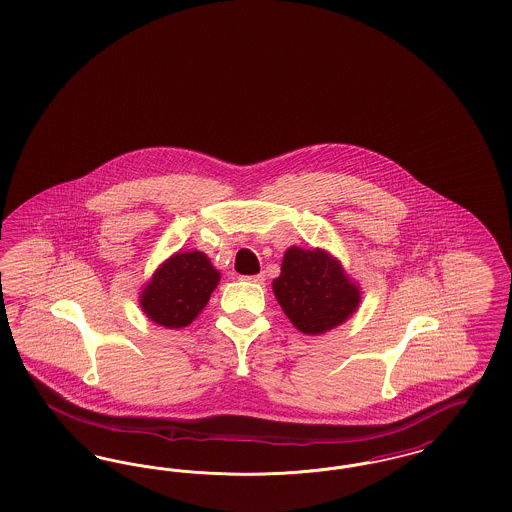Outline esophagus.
Instances as JSON below:
<instances>
[{
    "mask_svg": "<svg viewBox=\"0 0 512 512\" xmlns=\"http://www.w3.org/2000/svg\"><path fill=\"white\" fill-rule=\"evenodd\" d=\"M246 280L253 282V284H265V274L259 272V274H255V276H247Z\"/></svg>",
    "mask_w": 512,
    "mask_h": 512,
    "instance_id": "1",
    "label": "esophagus"
}]
</instances>
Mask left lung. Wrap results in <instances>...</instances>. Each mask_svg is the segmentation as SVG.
<instances>
[{
    "label": "left lung",
    "mask_w": 512,
    "mask_h": 512,
    "mask_svg": "<svg viewBox=\"0 0 512 512\" xmlns=\"http://www.w3.org/2000/svg\"><path fill=\"white\" fill-rule=\"evenodd\" d=\"M272 291L289 322L305 335H322L356 312L362 289L326 249L291 246Z\"/></svg>",
    "instance_id": "1"
}]
</instances>
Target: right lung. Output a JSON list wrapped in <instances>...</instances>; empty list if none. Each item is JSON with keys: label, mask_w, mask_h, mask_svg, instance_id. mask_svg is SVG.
<instances>
[{"label": "right lung", "mask_w": 512, "mask_h": 512, "mask_svg": "<svg viewBox=\"0 0 512 512\" xmlns=\"http://www.w3.org/2000/svg\"><path fill=\"white\" fill-rule=\"evenodd\" d=\"M221 272L202 251H177L144 284L139 305L158 326L186 328L204 310L219 286Z\"/></svg>", "instance_id": "add662e5"}]
</instances>
